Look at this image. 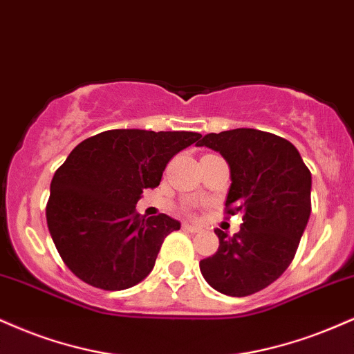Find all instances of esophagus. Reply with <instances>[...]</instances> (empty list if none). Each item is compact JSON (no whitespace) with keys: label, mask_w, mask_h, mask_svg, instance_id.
Instances as JSON below:
<instances>
[{"label":"esophagus","mask_w":354,"mask_h":354,"mask_svg":"<svg viewBox=\"0 0 354 354\" xmlns=\"http://www.w3.org/2000/svg\"><path fill=\"white\" fill-rule=\"evenodd\" d=\"M183 229H185V231H189V232L201 231V227H198V225H193V224H183Z\"/></svg>","instance_id":"esophagus-1"}]
</instances>
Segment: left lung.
Masks as SVG:
<instances>
[{
  "mask_svg": "<svg viewBox=\"0 0 354 354\" xmlns=\"http://www.w3.org/2000/svg\"><path fill=\"white\" fill-rule=\"evenodd\" d=\"M198 147L219 151L231 168L227 214L241 231L216 229L218 252L199 262L206 282L231 297L269 287L287 270L312 212V173L288 140L255 129L207 133Z\"/></svg>",
  "mask_w": 354,
  "mask_h": 354,
  "instance_id": "8db88e82",
  "label": "left lung"
}]
</instances>
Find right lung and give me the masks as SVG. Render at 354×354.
Wrapping results in <instances>:
<instances>
[{
  "mask_svg": "<svg viewBox=\"0 0 354 354\" xmlns=\"http://www.w3.org/2000/svg\"><path fill=\"white\" fill-rule=\"evenodd\" d=\"M199 138L194 131L107 130L71 151L50 181L46 218L72 274L104 290H125L150 274L165 237L181 224L166 214L140 216L136 203Z\"/></svg>",
  "mask_w": 354,
  "mask_h": 354,
  "instance_id": "add662e5",
  "label": "right lung"
}]
</instances>
